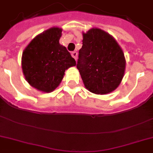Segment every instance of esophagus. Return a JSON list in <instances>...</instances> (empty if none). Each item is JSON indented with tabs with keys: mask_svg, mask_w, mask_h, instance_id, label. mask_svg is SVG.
Listing matches in <instances>:
<instances>
[{
	"mask_svg": "<svg viewBox=\"0 0 153 153\" xmlns=\"http://www.w3.org/2000/svg\"><path fill=\"white\" fill-rule=\"evenodd\" d=\"M71 55H72V57L74 58V59L77 60V57H78V53H77V51H72Z\"/></svg>",
	"mask_w": 153,
	"mask_h": 153,
	"instance_id": "esophagus-1",
	"label": "esophagus"
}]
</instances>
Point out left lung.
Here are the masks:
<instances>
[{"instance_id":"8db88e82","label":"left lung","mask_w":153,"mask_h":153,"mask_svg":"<svg viewBox=\"0 0 153 153\" xmlns=\"http://www.w3.org/2000/svg\"><path fill=\"white\" fill-rule=\"evenodd\" d=\"M76 67L87 90L110 93L119 86L126 69L123 51L113 37L99 28L83 33Z\"/></svg>"}]
</instances>
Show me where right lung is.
<instances>
[{"label": "right lung", "mask_w": 153, "mask_h": 153, "mask_svg": "<svg viewBox=\"0 0 153 153\" xmlns=\"http://www.w3.org/2000/svg\"><path fill=\"white\" fill-rule=\"evenodd\" d=\"M62 29L51 27L35 37L22 55V70L32 86L51 92L62 81L64 72L76 62L65 47L59 44Z\"/></svg>", "instance_id": "right-lung-1"}]
</instances>
